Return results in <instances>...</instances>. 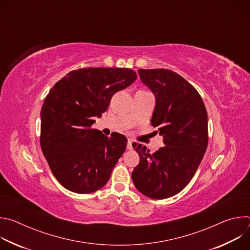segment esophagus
<instances>
[{
  "label": "esophagus",
  "instance_id": "esophagus-1",
  "mask_svg": "<svg viewBox=\"0 0 250 250\" xmlns=\"http://www.w3.org/2000/svg\"><path fill=\"white\" fill-rule=\"evenodd\" d=\"M132 140H130V139H128V141H127V146H126V148L128 149V150H131L132 148H133V146H132Z\"/></svg>",
  "mask_w": 250,
  "mask_h": 250
}]
</instances>
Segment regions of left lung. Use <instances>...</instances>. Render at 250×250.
Masks as SVG:
<instances>
[{"instance_id": "left-lung-1", "label": "left lung", "mask_w": 250, "mask_h": 250, "mask_svg": "<svg viewBox=\"0 0 250 250\" xmlns=\"http://www.w3.org/2000/svg\"><path fill=\"white\" fill-rule=\"evenodd\" d=\"M155 96L150 120L158 126L164 146L154 153L138 145L139 163L131 178L145 196L161 200L181 192L196 173L208 146V114L198 91L167 69H138Z\"/></svg>"}]
</instances>
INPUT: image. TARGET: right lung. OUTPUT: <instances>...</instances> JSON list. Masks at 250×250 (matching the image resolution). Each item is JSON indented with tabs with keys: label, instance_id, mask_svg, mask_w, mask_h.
Returning a JSON list of instances; mask_svg holds the SVG:
<instances>
[{
	"label": "right lung",
	"instance_id": "obj_1",
	"mask_svg": "<svg viewBox=\"0 0 250 250\" xmlns=\"http://www.w3.org/2000/svg\"><path fill=\"white\" fill-rule=\"evenodd\" d=\"M128 68H82L59 80L41 112V146L57 181L67 190L90 194L103 188L126 147V137L92 128L112 97L136 80Z\"/></svg>",
	"mask_w": 250,
	"mask_h": 250
}]
</instances>
